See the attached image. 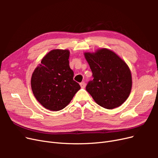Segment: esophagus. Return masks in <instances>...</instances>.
Wrapping results in <instances>:
<instances>
[{"label":"esophagus","instance_id":"1","mask_svg":"<svg viewBox=\"0 0 158 158\" xmlns=\"http://www.w3.org/2000/svg\"><path fill=\"white\" fill-rule=\"evenodd\" d=\"M80 86H81V88H84L85 86V84L84 82H81L80 84Z\"/></svg>","mask_w":158,"mask_h":158}]
</instances>
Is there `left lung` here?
I'll return each mask as SVG.
<instances>
[{
  "label": "left lung",
  "instance_id": "8db88e82",
  "mask_svg": "<svg viewBox=\"0 0 158 158\" xmlns=\"http://www.w3.org/2000/svg\"><path fill=\"white\" fill-rule=\"evenodd\" d=\"M93 80L85 89L99 106L107 109L121 106L130 95L132 76L127 63L111 50L84 52Z\"/></svg>",
  "mask_w": 158,
  "mask_h": 158
}]
</instances>
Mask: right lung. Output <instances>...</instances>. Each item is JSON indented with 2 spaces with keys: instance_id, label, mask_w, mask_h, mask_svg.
I'll return each instance as SVG.
<instances>
[{
  "instance_id": "1",
  "label": "right lung",
  "mask_w": 158,
  "mask_h": 158,
  "mask_svg": "<svg viewBox=\"0 0 158 158\" xmlns=\"http://www.w3.org/2000/svg\"><path fill=\"white\" fill-rule=\"evenodd\" d=\"M70 51L53 49L42 59L33 71L31 87L36 99L51 111L64 109L80 89L73 80L74 72L69 66Z\"/></svg>"
}]
</instances>
